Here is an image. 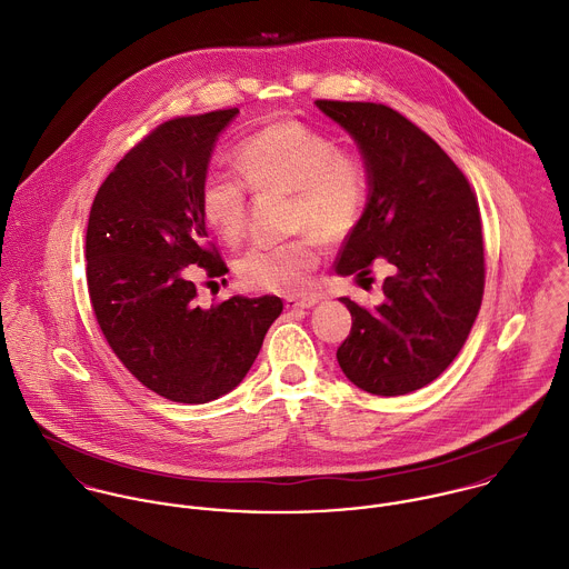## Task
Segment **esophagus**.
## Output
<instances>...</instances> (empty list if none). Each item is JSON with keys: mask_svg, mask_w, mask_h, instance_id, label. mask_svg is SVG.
I'll use <instances>...</instances> for the list:
<instances>
[{"mask_svg": "<svg viewBox=\"0 0 569 569\" xmlns=\"http://www.w3.org/2000/svg\"><path fill=\"white\" fill-rule=\"evenodd\" d=\"M317 303H319L317 297H301V299L290 297V299H286V308L288 310H308V308H312Z\"/></svg>", "mask_w": 569, "mask_h": 569, "instance_id": "1", "label": "esophagus"}]
</instances>
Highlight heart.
Listing matches in <instances>:
<instances>
[{
	"instance_id": "heart-1",
	"label": "heart",
	"mask_w": 569,
	"mask_h": 569,
	"mask_svg": "<svg viewBox=\"0 0 569 569\" xmlns=\"http://www.w3.org/2000/svg\"><path fill=\"white\" fill-rule=\"evenodd\" d=\"M234 161L252 190L290 192V228L301 230L286 243L250 248L239 259V279L250 290L297 295L319 263V237L335 243L359 223L368 201V172L328 134L295 119L243 139ZM199 212L223 241L237 243L248 223L243 181L208 174L199 188Z\"/></svg>"
}]
</instances>
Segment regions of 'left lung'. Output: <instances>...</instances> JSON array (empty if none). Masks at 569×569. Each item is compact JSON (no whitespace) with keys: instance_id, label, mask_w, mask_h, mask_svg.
<instances>
[{"instance_id":"obj_1","label":"left lung","mask_w":569,"mask_h":569,"mask_svg":"<svg viewBox=\"0 0 569 569\" xmlns=\"http://www.w3.org/2000/svg\"><path fill=\"white\" fill-rule=\"evenodd\" d=\"M357 141L368 203L337 259V274L390 263L383 303L341 301L352 330L337 350L343 375L377 397L432 383L461 352L486 286L477 197L443 148L401 112L370 101H315Z\"/></svg>"}]
</instances>
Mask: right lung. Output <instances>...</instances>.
Instances as JSON below:
<instances>
[{
  "mask_svg": "<svg viewBox=\"0 0 569 569\" xmlns=\"http://www.w3.org/2000/svg\"><path fill=\"white\" fill-rule=\"evenodd\" d=\"M237 114L228 108L157 126L106 177L88 217L86 279L97 323L128 372L177 403L234 390L283 310L270 295L197 306L192 277L228 272L208 241L199 188L219 132Z\"/></svg>",
  "mask_w": 569,
  "mask_h": 569,
  "instance_id": "add662e5",
  "label": "right lung"
}]
</instances>
